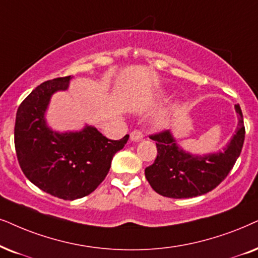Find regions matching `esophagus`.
Segmentation results:
<instances>
[{"mask_svg":"<svg viewBox=\"0 0 258 258\" xmlns=\"http://www.w3.org/2000/svg\"><path fill=\"white\" fill-rule=\"evenodd\" d=\"M142 139H143V134L142 132H140V130H134V132H132V134H130V140L134 142H140Z\"/></svg>","mask_w":258,"mask_h":258,"instance_id":"34e87169","label":"esophagus"}]
</instances>
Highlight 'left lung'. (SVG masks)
I'll return each mask as SVG.
<instances>
[{
  "label": "left lung",
  "instance_id": "left-lung-1",
  "mask_svg": "<svg viewBox=\"0 0 258 258\" xmlns=\"http://www.w3.org/2000/svg\"><path fill=\"white\" fill-rule=\"evenodd\" d=\"M236 134L224 152L196 156L183 152L176 145L169 130L152 135L156 141L158 156L147 167L146 178L156 193L174 199L193 198L216 188L235 166L242 152L245 128L239 104Z\"/></svg>",
  "mask_w": 258,
  "mask_h": 258
}]
</instances>
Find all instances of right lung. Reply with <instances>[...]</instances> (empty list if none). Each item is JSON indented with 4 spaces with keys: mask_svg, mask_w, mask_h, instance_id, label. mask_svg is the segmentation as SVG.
I'll return each instance as SVG.
<instances>
[{
    "mask_svg": "<svg viewBox=\"0 0 258 258\" xmlns=\"http://www.w3.org/2000/svg\"><path fill=\"white\" fill-rule=\"evenodd\" d=\"M71 76L40 84L23 99L16 112L14 142L23 174L43 192L63 200L93 192L109 173L113 155L129 135L109 140L96 128L59 134L46 125L45 111L55 91L69 88Z\"/></svg>",
    "mask_w": 258,
    "mask_h": 258,
    "instance_id": "1",
    "label": "right lung"
}]
</instances>
